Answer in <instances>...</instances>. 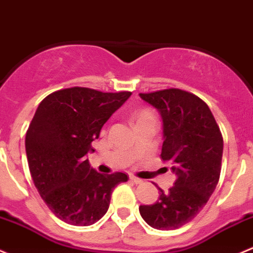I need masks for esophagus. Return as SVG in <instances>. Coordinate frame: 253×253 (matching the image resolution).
Wrapping results in <instances>:
<instances>
[{
	"instance_id": "34e87169",
	"label": "esophagus",
	"mask_w": 253,
	"mask_h": 253,
	"mask_svg": "<svg viewBox=\"0 0 253 253\" xmlns=\"http://www.w3.org/2000/svg\"><path fill=\"white\" fill-rule=\"evenodd\" d=\"M129 179H131L132 182L134 183V184H142V183H143V179L135 177V175H129Z\"/></svg>"
}]
</instances>
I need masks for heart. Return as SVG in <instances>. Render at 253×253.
<instances>
[{
  "mask_svg": "<svg viewBox=\"0 0 253 253\" xmlns=\"http://www.w3.org/2000/svg\"><path fill=\"white\" fill-rule=\"evenodd\" d=\"M133 118L135 120V125L143 124V122H155V116H154L153 111L148 108H143L135 111Z\"/></svg>",
  "mask_w": 253,
  "mask_h": 253,
  "instance_id": "b5f03b06",
  "label": "heart"
}]
</instances>
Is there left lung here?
<instances>
[{
    "mask_svg": "<svg viewBox=\"0 0 253 253\" xmlns=\"http://www.w3.org/2000/svg\"><path fill=\"white\" fill-rule=\"evenodd\" d=\"M158 109L164 127L161 159L171 162L175 182L161 188L153 205H142L140 216L150 227L177 229L190 222L209 201L219 180L223 137L206 103L178 88L139 93Z\"/></svg>",
    "mask_w": 253,
    "mask_h": 253,
    "instance_id": "left-lung-1",
    "label": "left lung"
}]
</instances>
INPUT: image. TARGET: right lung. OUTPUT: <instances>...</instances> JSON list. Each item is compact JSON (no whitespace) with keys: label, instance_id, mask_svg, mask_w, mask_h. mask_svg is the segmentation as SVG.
I'll return each instance as SVG.
<instances>
[{"label":"right lung","instance_id":"right-lung-1","mask_svg":"<svg viewBox=\"0 0 253 253\" xmlns=\"http://www.w3.org/2000/svg\"><path fill=\"white\" fill-rule=\"evenodd\" d=\"M131 94L86 87L60 89L40 103L31 120L25 150L34 184L50 211L68 224L86 227L99 220L114 188L128 179L122 172L98 173L84 156Z\"/></svg>","mask_w":253,"mask_h":253}]
</instances>
